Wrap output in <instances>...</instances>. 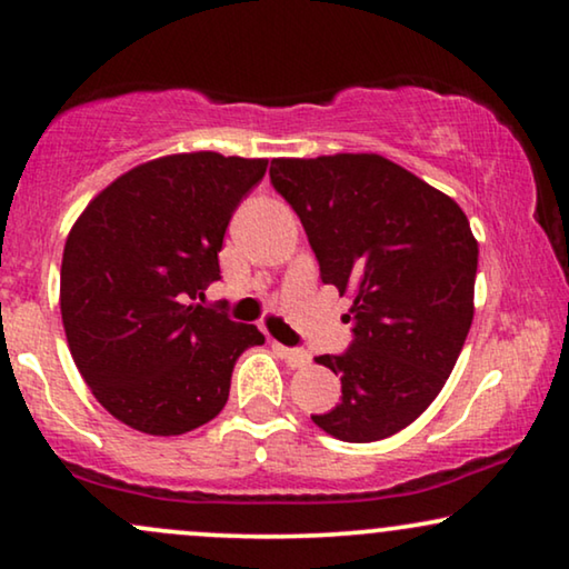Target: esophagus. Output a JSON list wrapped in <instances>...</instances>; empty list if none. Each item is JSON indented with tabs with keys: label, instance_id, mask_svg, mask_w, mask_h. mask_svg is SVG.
<instances>
[{
	"label": "esophagus",
	"instance_id": "esophagus-1",
	"mask_svg": "<svg viewBox=\"0 0 569 569\" xmlns=\"http://www.w3.org/2000/svg\"><path fill=\"white\" fill-rule=\"evenodd\" d=\"M277 352L282 355V360L290 365V368H306V365L310 362V355L306 352V349H292V347L277 345Z\"/></svg>",
	"mask_w": 569,
	"mask_h": 569
}]
</instances>
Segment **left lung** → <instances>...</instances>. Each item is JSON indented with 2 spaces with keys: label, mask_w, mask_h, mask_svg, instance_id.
I'll list each match as a JSON object with an SVG mask.
<instances>
[{
  "label": "left lung",
  "mask_w": 569,
  "mask_h": 569,
  "mask_svg": "<svg viewBox=\"0 0 569 569\" xmlns=\"http://www.w3.org/2000/svg\"><path fill=\"white\" fill-rule=\"evenodd\" d=\"M269 176L323 282L352 295V345L316 357L341 378V401L313 422L345 442L391 438L442 391L469 337L479 261L469 220L383 154L277 158Z\"/></svg>",
  "instance_id": "8db88e82"
}]
</instances>
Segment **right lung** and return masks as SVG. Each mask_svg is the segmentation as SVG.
Here are the masks:
<instances>
[{
    "mask_svg": "<svg viewBox=\"0 0 569 569\" xmlns=\"http://www.w3.org/2000/svg\"><path fill=\"white\" fill-rule=\"evenodd\" d=\"M267 166L166 154L106 186L69 230L59 290L69 352L131 430L170 438L207 425L228 403L238 357L263 345L256 326L191 300L220 279L224 230Z\"/></svg>",
    "mask_w": 569,
    "mask_h": 569,
    "instance_id": "1",
    "label": "right lung"
}]
</instances>
